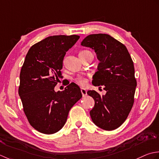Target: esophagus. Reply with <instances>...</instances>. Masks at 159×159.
<instances>
[{
	"mask_svg": "<svg viewBox=\"0 0 159 159\" xmlns=\"http://www.w3.org/2000/svg\"><path fill=\"white\" fill-rule=\"evenodd\" d=\"M81 93H82V95H83L84 97L86 96V95H87V91H86V90L85 89H83V88L81 89Z\"/></svg>",
	"mask_w": 159,
	"mask_h": 159,
	"instance_id": "34e87169",
	"label": "esophagus"
}]
</instances>
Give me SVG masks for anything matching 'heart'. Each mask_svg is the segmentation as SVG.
Instances as JSON below:
<instances>
[{
	"label": "heart",
	"mask_w": 159,
	"mask_h": 159,
	"mask_svg": "<svg viewBox=\"0 0 159 159\" xmlns=\"http://www.w3.org/2000/svg\"><path fill=\"white\" fill-rule=\"evenodd\" d=\"M86 52H89V51H82V52H81V53H86ZM75 82L77 84H79V85L82 86H85L86 84V83H87L86 79L84 77H83V76L77 77L75 79Z\"/></svg>",
	"instance_id": "obj_1"
}]
</instances>
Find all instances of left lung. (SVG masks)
Segmentation results:
<instances>
[{
  "label": "left lung",
  "instance_id": "1",
  "mask_svg": "<svg viewBox=\"0 0 159 159\" xmlns=\"http://www.w3.org/2000/svg\"><path fill=\"white\" fill-rule=\"evenodd\" d=\"M81 45L96 53L99 63L92 84L106 91L104 95L87 92L95 100L90 115L97 126L113 130L125 121L133 106L137 86L133 61L125 45L108 34L89 35Z\"/></svg>",
  "mask_w": 159,
  "mask_h": 159
}]
</instances>
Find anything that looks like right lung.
<instances>
[{
	"mask_svg": "<svg viewBox=\"0 0 159 159\" xmlns=\"http://www.w3.org/2000/svg\"><path fill=\"white\" fill-rule=\"evenodd\" d=\"M79 38L77 35L47 37L34 44L25 57L18 94L29 122L41 133L54 134L62 128L70 108L82 97L75 83L62 91L54 90L66 53Z\"/></svg>",
	"mask_w": 159,
	"mask_h": 159,
	"instance_id": "obj_1",
	"label": "right lung"
}]
</instances>
